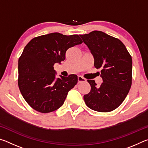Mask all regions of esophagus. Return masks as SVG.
I'll return each instance as SVG.
<instances>
[{
	"label": "esophagus",
	"mask_w": 148,
	"mask_h": 148,
	"mask_svg": "<svg viewBox=\"0 0 148 148\" xmlns=\"http://www.w3.org/2000/svg\"><path fill=\"white\" fill-rule=\"evenodd\" d=\"M86 81V79H85L84 77L80 76L77 77V84L82 83V82H85Z\"/></svg>",
	"instance_id": "1"
}]
</instances>
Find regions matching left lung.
<instances>
[{
    "label": "left lung",
    "instance_id": "left-lung-1",
    "mask_svg": "<svg viewBox=\"0 0 148 148\" xmlns=\"http://www.w3.org/2000/svg\"><path fill=\"white\" fill-rule=\"evenodd\" d=\"M94 57V66L101 69L103 82L100 86L88 79L91 91L85 103L95 111L109 112L119 107L132 84V57L123 42L104 32L94 31L80 34Z\"/></svg>",
    "mask_w": 148,
    "mask_h": 148
}]
</instances>
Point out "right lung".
<instances>
[{
	"label": "right lung",
	"mask_w": 148,
	"mask_h": 148,
	"mask_svg": "<svg viewBox=\"0 0 148 148\" xmlns=\"http://www.w3.org/2000/svg\"><path fill=\"white\" fill-rule=\"evenodd\" d=\"M82 42L77 34L53 32L35 37L26 45L19 58L18 86L32 108L49 113L63 104L77 76H61L56 79L53 65L64 61L67 49Z\"/></svg>",
	"instance_id": "add662e5"
}]
</instances>
